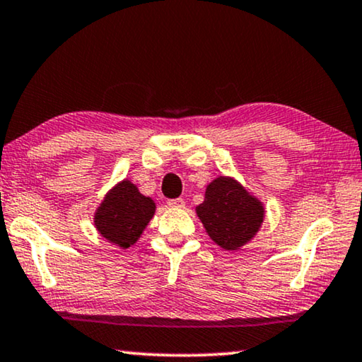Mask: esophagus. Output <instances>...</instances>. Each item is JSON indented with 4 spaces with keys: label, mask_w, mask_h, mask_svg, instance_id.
I'll return each instance as SVG.
<instances>
[{
    "label": "esophagus",
    "mask_w": 362,
    "mask_h": 362,
    "mask_svg": "<svg viewBox=\"0 0 362 362\" xmlns=\"http://www.w3.org/2000/svg\"><path fill=\"white\" fill-rule=\"evenodd\" d=\"M168 206L170 207H185V201L181 197L177 199H168Z\"/></svg>",
    "instance_id": "esophagus-1"
}]
</instances>
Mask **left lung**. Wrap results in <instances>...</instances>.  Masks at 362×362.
<instances>
[{
  "label": "left lung",
  "mask_w": 362,
  "mask_h": 362,
  "mask_svg": "<svg viewBox=\"0 0 362 362\" xmlns=\"http://www.w3.org/2000/svg\"><path fill=\"white\" fill-rule=\"evenodd\" d=\"M209 237L223 250L248 243L263 223L264 211L232 177L220 176L207 186L206 199L196 209Z\"/></svg>",
  "instance_id": "8db88e82"
}]
</instances>
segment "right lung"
Listing matches in <instances>:
<instances>
[{
  "instance_id": "1",
  "label": "right lung",
  "mask_w": 362,
  "mask_h": 362,
  "mask_svg": "<svg viewBox=\"0 0 362 362\" xmlns=\"http://www.w3.org/2000/svg\"><path fill=\"white\" fill-rule=\"evenodd\" d=\"M153 214L155 202L140 194L130 181H122L99 206L94 223L104 238L129 248L137 242Z\"/></svg>"
}]
</instances>
